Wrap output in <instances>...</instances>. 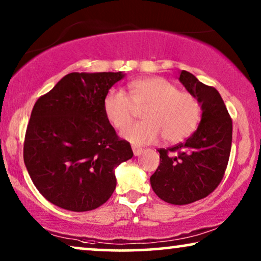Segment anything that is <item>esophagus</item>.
I'll list each match as a JSON object with an SVG mask.
<instances>
[{
  "label": "esophagus",
  "instance_id": "esophagus-1",
  "mask_svg": "<svg viewBox=\"0 0 261 261\" xmlns=\"http://www.w3.org/2000/svg\"><path fill=\"white\" fill-rule=\"evenodd\" d=\"M142 151H144V149L142 148H139V147H134L133 146V153H134V155L135 156H139L142 153Z\"/></svg>",
  "mask_w": 261,
  "mask_h": 261
}]
</instances>
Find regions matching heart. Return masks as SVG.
I'll use <instances>...</instances> for the list:
<instances>
[{
    "instance_id": "1",
    "label": "heart",
    "mask_w": 261,
    "mask_h": 261,
    "mask_svg": "<svg viewBox=\"0 0 261 261\" xmlns=\"http://www.w3.org/2000/svg\"><path fill=\"white\" fill-rule=\"evenodd\" d=\"M129 96L120 89H110L103 99L107 119L116 128L129 123L135 108L142 109V122L132 123L121 135L140 146L154 142L163 135L166 142H178L196 129L201 119V107L196 97L178 91L165 78L149 77L128 84Z\"/></svg>"
}]
</instances>
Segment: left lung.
Listing matches in <instances>:
<instances>
[{
	"mask_svg": "<svg viewBox=\"0 0 261 261\" xmlns=\"http://www.w3.org/2000/svg\"><path fill=\"white\" fill-rule=\"evenodd\" d=\"M178 80L198 101L201 121L183 144L159 149L160 164L149 180L160 199L184 205L206 197L222 180L229 160L233 123L215 88L184 70L179 71Z\"/></svg>",
	"mask_w": 261,
	"mask_h": 261,
	"instance_id": "1",
	"label": "left lung"
}]
</instances>
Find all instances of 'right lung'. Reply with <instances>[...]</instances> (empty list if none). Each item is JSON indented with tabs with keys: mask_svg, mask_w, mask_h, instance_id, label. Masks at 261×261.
Returning <instances> with one entry per match:
<instances>
[{
	"mask_svg": "<svg viewBox=\"0 0 261 261\" xmlns=\"http://www.w3.org/2000/svg\"><path fill=\"white\" fill-rule=\"evenodd\" d=\"M123 72H72L35 102L23 160L39 192L60 208L89 212L116 188L115 169L133 156L103 110L109 89Z\"/></svg>",
	"mask_w": 261,
	"mask_h": 261,
	"instance_id": "add662e5",
	"label": "right lung"
}]
</instances>
